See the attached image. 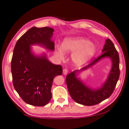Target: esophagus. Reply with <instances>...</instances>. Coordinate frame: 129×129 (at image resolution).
Wrapping results in <instances>:
<instances>
[{
    "mask_svg": "<svg viewBox=\"0 0 129 129\" xmlns=\"http://www.w3.org/2000/svg\"><path fill=\"white\" fill-rule=\"evenodd\" d=\"M62 73L64 75H67L68 74V69H66V68L64 69H63V71H62Z\"/></svg>",
    "mask_w": 129,
    "mask_h": 129,
    "instance_id": "1",
    "label": "esophagus"
}]
</instances>
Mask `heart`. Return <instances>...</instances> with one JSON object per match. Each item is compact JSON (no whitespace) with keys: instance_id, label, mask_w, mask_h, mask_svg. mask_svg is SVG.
I'll return each instance as SVG.
<instances>
[{"instance_id":"1","label":"heart","mask_w":129,"mask_h":129,"mask_svg":"<svg viewBox=\"0 0 129 129\" xmlns=\"http://www.w3.org/2000/svg\"><path fill=\"white\" fill-rule=\"evenodd\" d=\"M73 53L72 60L77 65L85 64L95 55L96 47L87 39L83 37H74L65 39L62 47H56V53L61 58H64L65 53Z\"/></svg>"}]
</instances>
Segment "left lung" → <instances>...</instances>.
Returning a JSON list of instances; mask_svg holds the SVG:
<instances>
[{"label":"left lung","instance_id":"1","mask_svg":"<svg viewBox=\"0 0 129 129\" xmlns=\"http://www.w3.org/2000/svg\"><path fill=\"white\" fill-rule=\"evenodd\" d=\"M111 58L112 65L107 80L99 89H92L84 84L80 79L76 78V74L81 71L90 67L102 58ZM120 58L117 51L109 39L105 40L102 50V54L91 62L87 66L80 70H76L67 75L66 83L72 98L77 103L87 106L96 105L108 98L113 93L120 77Z\"/></svg>","mask_w":129,"mask_h":129}]
</instances>
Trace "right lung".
<instances>
[{
	"instance_id": "add662e5",
	"label": "right lung",
	"mask_w": 129,
	"mask_h": 129,
	"mask_svg": "<svg viewBox=\"0 0 129 129\" xmlns=\"http://www.w3.org/2000/svg\"><path fill=\"white\" fill-rule=\"evenodd\" d=\"M52 28L33 27L20 37L16 43L11 61L13 86L27 104L41 107L52 98L51 89L53 79L61 75L62 67L52 64L45 53L34 55L31 46L40 45L50 51L55 50L51 40Z\"/></svg>"
}]
</instances>
